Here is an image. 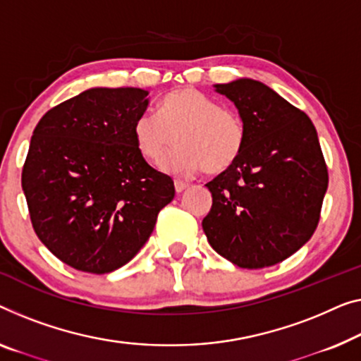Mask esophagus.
<instances>
[{"label":"esophagus","instance_id":"esophagus-1","mask_svg":"<svg viewBox=\"0 0 361 361\" xmlns=\"http://www.w3.org/2000/svg\"><path fill=\"white\" fill-rule=\"evenodd\" d=\"M186 188H188V185H186V183H183V181H178V180H176V181H175V191H176V192H183V191H185V190H186Z\"/></svg>","mask_w":361,"mask_h":361}]
</instances>
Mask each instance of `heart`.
Instances as JSON below:
<instances>
[{
  "label": "heart",
  "mask_w": 361,
  "mask_h": 361,
  "mask_svg": "<svg viewBox=\"0 0 361 361\" xmlns=\"http://www.w3.org/2000/svg\"><path fill=\"white\" fill-rule=\"evenodd\" d=\"M176 137L177 149L160 164L165 173L191 178L199 170L217 175L243 152L246 128L241 116L195 87H180L162 97L157 115L141 113L133 125L137 154L154 165Z\"/></svg>",
  "instance_id": "heart-1"
}]
</instances>
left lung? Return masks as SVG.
<instances>
[{"instance_id":"1","label":"left lung","mask_w":361,"mask_h":361,"mask_svg":"<svg viewBox=\"0 0 361 361\" xmlns=\"http://www.w3.org/2000/svg\"><path fill=\"white\" fill-rule=\"evenodd\" d=\"M246 128L238 160L207 183L212 207L202 230L212 248L243 269L277 264L318 227L327 166L305 111L252 79L217 84Z\"/></svg>"}]
</instances>
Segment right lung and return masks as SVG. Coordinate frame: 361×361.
Masks as SVG:
<instances>
[{
    "label": "right lung",
    "instance_id": "1",
    "mask_svg": "<svg viewBox=\"0 0 361 361\" xmlns=\"http://www.w3.org/2000/svg\"><path fill=\"white\" fill-rule=\"evenodd\" d=\"M147 90L95 87L53 106L23 166L30 222L64 264L106 274L137 255L175 197L169 175L137 154L133 125Z\"/></svg>",
    "mask_w": 361,
    "mask_h": 361
}]
</instances>
